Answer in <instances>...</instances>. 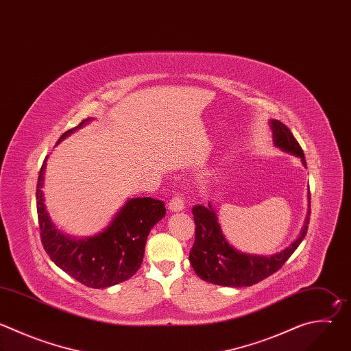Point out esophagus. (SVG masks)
Wrapping results in <instances>:
<instances>
[{"mask_svg": "<svg viewBox=\"0 0 351 351\" xmlns=\"http://www.w3.org/2000/svg\"><path fill=\"white\" fill-rule=\"evenodd\" d=\"M168 209L172 212H179L184 209V199L182 195H175L169 202H168Z\"/></svg>", "mask_w": 351, "mask_h": 351, "instance_id": "34e87169", "label": "esophagus"}]
</instances>
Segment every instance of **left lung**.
<instances>
[{"label":"left lung","mask_w":351,"mask_h":351,"mask_svg":"<svg viewBox=\"0 0 351 351\" xmlns=\"http://www.w3.org/2000/svg\"><path fill=\"white\" fill-rule=\"evenodd\" d=\"M270 128L273 132L274 146L299 157L302 164L306 167L303 150L289 128L278 120H270ZM193 215L195 223V240L189 259L195 274L210 284L236 288L258 284L281 269L306 237L310 221L308 209L300 236L289 247L271 256H259L243 254L227 243L221 232L216 210L210 202H208V206H193Z\"/></svg>","instance_id":"8db88e82"}]
</instances>
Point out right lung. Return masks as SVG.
<instances>
[{"label": "right lung", "instance_id": "add662e5", "mask_svg": "<svg viewBox=\"0 0 351 351\" xmlns=\"http://www.w3.org/2000/svg\"><path fill=\"white\" fill-rule=\"evenodd\" d=\"M90 120L85 119L78 127L64 132L58 143ZM45 168L47 158L37 182V213L41 241L51 261L78 282L95 289L131 278L143 262L150 230L167 213L164 201L152 197L131 198L99 234L75 240L58 230L48 215L43 193Z\"/></svg>", "mask_w": 351, "mask_h": 351}]
</instances>
